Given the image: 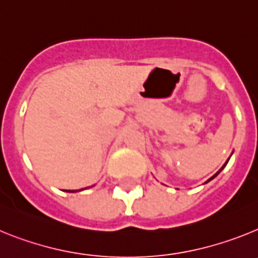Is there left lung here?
Listing matches in <instances>:
<instances>
[{
	"instance_id": "8db88e82",
	"label": "left lung",
	"mask_w": 258,
	"mask_h": 258,
	"mask_svg": "<svg viewBox=\"0 0 258 258\" xmlns=\"http://www.w3.org/2000/svg\"><path fill=\"white\" fill-rule=\"evenodd\" d=\"M226 164H227V163H226ZM226 164H225V165H223V166H222V168H221V169H220V170H218V172H217V173H216V174H214V175H213V177H212V178H209V179H208V181H207V182H209V181H211V179H213V178H214V177H216V175H217V174H218V173H220V172H221V170H222V169H223V168H225V166H226Z\"/></svg>"
}]
</instances>
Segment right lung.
Here are the masks:
<instances>
[{"label": "right lung", "instance_id": "obj_1", "mask_svg": "<svg viewBox=\"0 0 258 258\" xmlns=\"http://www.w3.org/2000/svg\"><path fill=\"white\" fill-rule=\"evenodd\" d=\"M68 192H75V191H68Z\"/></svg>", "mask_w": 258, "mask_h": 258}]
</instances>
